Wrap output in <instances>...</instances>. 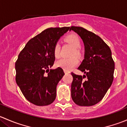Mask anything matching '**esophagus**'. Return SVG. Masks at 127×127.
<instances>
[{
  "mask_svg": "<svg viewBox=\"0 0 127 127\" xmlns=\"http://www.w3.org/2000/svg\"><path fill=\"white\" fill-rule=\"evenodd\" d=\"M64 72L65 74H69V73H70L69 71H67L66 70H64Z\"/></svg>",
  "mask_w": 127,
  "mask_h": 127,
  "instance_id": "obj_1",
  "label": "esophagus"
}]
</instances>
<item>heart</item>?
<instances>
[{
	"label": "heart",
	"instance_id": "b5f03b06",
	"mask_svg": "<svg viewBox=\"0 0 127 127\" xmlns=\"http://www.w3.org/2000/svg\"><path fill=\"white\" fill-rule=\"evenodd\" d=\"M65 40L74 48V52H73L72 55L79 56L80 55V52L78 48L80 47V40L79 37L76 34H70L66 37ZM60 48L61 47L60 43H56L53 48V53L56 58H58L60 55ZM78 63H79L78 59L75 56H73L69 58H62L56 61V65L58 67H61L66 71H69L76 66Z\"/></svg>",
	"mask_w": 127,
	"mask_h": 127
}]
</instances>
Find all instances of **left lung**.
Here are the masks:
<instances>
[{
	"instance_id": "8db88e82",
	"label": "left lung",
	"mask_w": 127,
	"mask_h": 127,
	"mask_svg": "<svg viewBox=\"0 0 127 127\" xmlns=\"http://www.w3.org/2000/svg\"><path fill=\"white\" fill-rule=\"evenodd\" d=\"M85 47L84 59L78 69L83 76L72 72L71 97L76 104L91 106L99 103L111 87L115 64L109 46L94 33L81 27L71 26Z\"/></svg>"
}]
</instances>
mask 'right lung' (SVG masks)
<instances>
[{"label":"right lung","instance_id":"right-lung-1","mask_svg":"<svg viewBox=\"0 0 127 127\" xmlns=\"http://www.w3.org/2000/svg\"><path fill=\"white\" fill-rule=\"evenodd\" d=\"M69 27L50 28L29 40L15 63L16 82L26 98L37 106H47L56 96V86L63 75L61 67L52 69L53 48Z\"/></svg>","mask_w":127,"mask_h":127}]
</instances>
